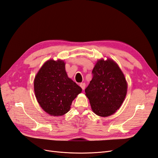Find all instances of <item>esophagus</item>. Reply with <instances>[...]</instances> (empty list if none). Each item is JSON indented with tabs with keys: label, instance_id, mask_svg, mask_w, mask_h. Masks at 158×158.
<instances>
[{
	"label": "esophagus",
	"instance_id": "1",
	"mask_svg": "<svg viewBox=\"0 0 158 158\" xmlns=\"http://www.w3.org/2000/svg\"><path fill=\"white\" fill-rule=\"evenodd\" d=\"M79 85H80L81 87L83 90H84L85 88V83H81Z\"/></svg>",
	"mask_w": 158,
	"mask_h": 158
}]
</instances>
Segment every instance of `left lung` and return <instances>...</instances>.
Instances as JSON below:
<instances>
[{"instance_id":"1","label":"left lung","mask_w":158,"mask_h":158,"mask_svg":"<svg viewBox=\"0 0 158 158\" xmlns=\"http://www.w3.org/2000/svg\"><path fill=\"white\" fill-rule=\"evenodd\" d=\"M92 74L85 91L93 111L101 117L114 114L127 94V84L123 72L114 60L107 59L98 60Z\"/></svg>"}]
</instances>
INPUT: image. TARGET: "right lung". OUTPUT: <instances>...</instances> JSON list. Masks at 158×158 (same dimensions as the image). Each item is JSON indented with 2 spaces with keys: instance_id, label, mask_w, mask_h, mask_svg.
Here are the masks:
<instances>
[{
  "instance_id": "1",
  "label": "right lung",
  "mask_w": 158,
  "mask_h": 158,
  "mask_svg": "<svg viewBox=\"0 0 158 158\" xmlns=\"http://www.w3.org/2000/svg\"><path fill=\"white\" fill-rule=\"evenodd\" d=\"M34 90L44 111L52 116H60L70 110L72 102L82 89L68 77L63 60L50 59L35 76Z\"/></svg>"
}]
</instances>
